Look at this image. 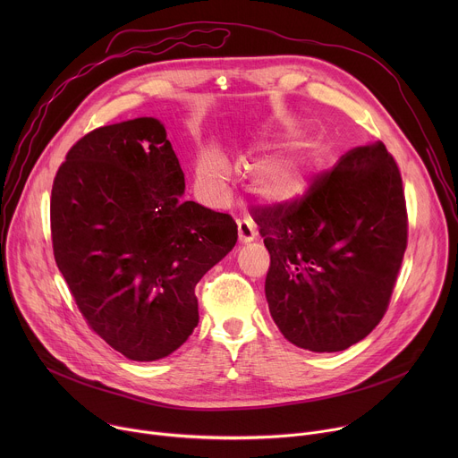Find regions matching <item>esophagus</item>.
<instances>
[{
	"mask_svg": "<svg viewBox=\"0 0 458 458\" xmlns=\"http://www.w3.org/2000/svg\"><path fill=\"white\" fill-rule=\"evenodd\" d=\"M237 232H239V241H241V242H250V241H253L255 235H257L253 223L248 221V219H239V221H237Z\"/></svg>",
	"mask_w": 458,
	"mask_h": 458,
	"instance_id": "obj_1",
	"label": "esophagus"
}]
</instances>
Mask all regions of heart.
Here are the masks:
<instances>
[{"mask_svg":"<svg viewBox=\"0 0 458 458\" xmlns=\"http://www.w3.org/2000/svg\"><path fill=\"white\" fill-rule=\"evenodd\" d=\"M228 170L216 156H205L198 166V179L201 186L212 193L226 190ZM253 184L260 198L270 203H293L308 193L310 172L304 157L268 161L259 165L253 174Z\"/></svg>","mask_w":458,"mask_h":458,"instance_id":"obj_1","label":"heart"}]
</instances>
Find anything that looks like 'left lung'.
<instances>
[{"instance_id":"1","label":"left lung","mask_w":458,"mask_h":458,"mask_svg":"<svg viewBox=\"0 0 458 458\" xmlns=\"http://www.w3.org/2000/svg\"><path fill=\"white\" fill-rule=\"evenodd\" d=\"M251 217L270 253L268 308L292 344L343 352L373 332L408 246L403 177L382 141L346 152L299 201Z\"/></svg>"}]
</instances>
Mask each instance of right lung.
<instances>
[{"mask_svg": "<svg viewBox=\"0 0 458 458\" xmlns=\"http://www.w3.org/2000/svg\"><path fill=\"white\" fill-rule=\"evenodd\" d=\"M182 191L154 117L92 130L54 177L55 265L89 328L130 360L163 359L191 335L195 284L237 242L228 214L181 201Z\"/></svg>", "mask_w": 458, "mask_h": 458, "instance_id": "obj_1", "label": "right lung"}]
</instances>
